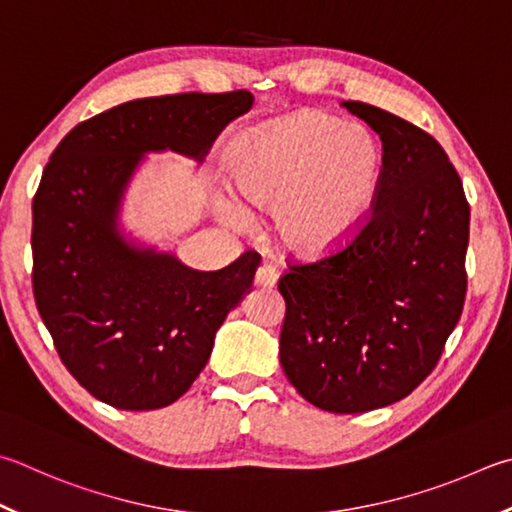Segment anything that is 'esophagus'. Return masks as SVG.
I'll use <instances>...</instances> for the list:
<instances>
[{
  "mask_svg": "<svg viewBox=\"0 0 512 512\" xmlns=\"http://www.w3.org/2000/svg\"><path fill=\"white\" fill-rule=\"evenodd\" d=\"M280 280V273H277V268L273 264H262L257 268L255 273V284L257 286H264V288H273Z\"/></svg>",
  "mask_w": 512,
  "mask_h": 512,
  "instance_id": "obj_1",
  "label": "esophagus"
}]
</instances>
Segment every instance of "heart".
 Here are the masks:
<instances>
[{
    "label": "heart",
    "instance_id": "obj_1",
    "mask_svg": "<svg viewBox=\"0 0 512 512\" xmlns=\"http://www.w3.org/2000/svg\"><path fill=\"white\" fill-rule=\"evenodd\" d=\"M232 188L271 210L286 253L315 259L353 239L383 179V150L367 127L302 111L255 127L228 159ZM232 215L244 217L237 206Z\"/></svg>",
    "mask_w": 512,
    "mask_h": 512
}]
</instances>
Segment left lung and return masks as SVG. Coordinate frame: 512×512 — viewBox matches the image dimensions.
I'll return each mask as SVG.
<instances>
[{"label":"left lung","mask_w":512,"mask_h":512,"mask_svg":"<svg viewBox=\"0 0 512 512\" xmlns=\"http://www.w3.org/2000/svg\"><path fill=\"white\" fill-rule=\"evenodd\" d=\"M383 141V179L349 244L288 264L280 362L324 412L401 401L432 374L466 302L470 206L434 138L385 109L345 100Z\"/></svg>","instance_id":"obj_1"}]
</instances>
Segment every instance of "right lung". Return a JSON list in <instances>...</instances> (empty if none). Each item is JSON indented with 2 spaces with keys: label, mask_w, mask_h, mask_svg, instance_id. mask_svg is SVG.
I'll return each mask as SVG.
<instances>
[{
  "label": "right lung",
  "mask_w": 512,
  "mask_h": 512,
  "mask_svg": "<svg viewBox=\"0 0 512 512\" xmlns=\"http://www.w3.org/2000/svg\"><path fill=\"white\" fill-rule=\"evenodd\" d=\"M250 91L174 94L111 107L55 147L33 197V295L71 376L118 410H159L188 392L215 333L253 284L246 250L219 271L127 244L118 208L145 152L203 161Z\"/></svg>",
  "instance_id": "1"
}]
</instances>
